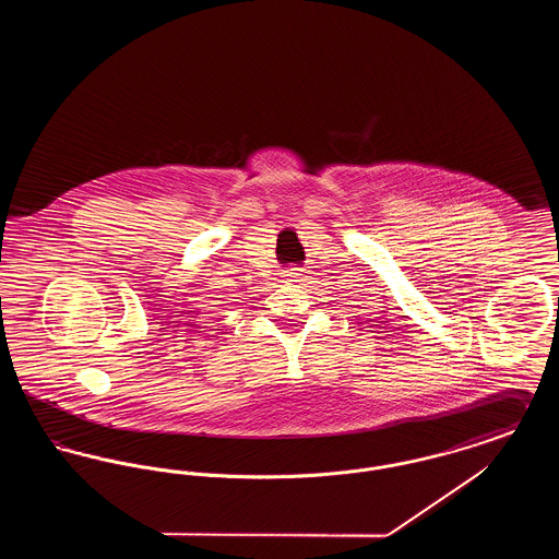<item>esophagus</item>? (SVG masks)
Here are the masks:
<instances>
[{"label": "esophagus", "instance_id": "obj_1", "mask_svg": "<svg viewBox=\"0 0 559 559\" xmlns=\"http://www.w3.org/2000/svg\"><path fill=\"white\" fill-rule=\"evenodd\" d=\"M283 276H285L289 283H299L301 270H299V267H287V270H283Z\"/></svg>", "mask_w": 559, "mask_h": 559}]
</instances>
